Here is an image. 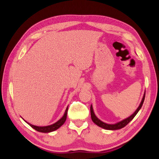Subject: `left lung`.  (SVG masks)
Returning a JSON list of instances; mask_svg holds the SVG:
<instances>
[{
  "mask_svg": "<svg viewBox=\"0 0 159 159\" xmlns=\"http://www.w3.org/2000/svg\"><path fill=\"white\" fill-rule=\"evenodd\" d=\"M145 93L144 94V96L143 98V99L141 101V103L139 105V107L137 108V109L135 111V112H134L133 115H131V116L123 120L121 122H119L116 124H113V125H109V124H107V123H105L103 122H102V121H100V120L95 116L94 113H93V107H92V105H91V107H90V111H91V119H92V121L94 123H95L98 126L100 127H102L105 129H107V130H117V129H121L124 127H125L131 121V120L134 117V116L137 115V113L139 112V111L140 110V109L141 108L142 105L143 104L144 102V100H145Z\"/></svg>",
  "mask_w": 159,
  "mask_h": 159,
  "instance_id": "obj_1",
  "label": "left lung"
}]
</instances>
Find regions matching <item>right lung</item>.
Returning <instances> with one entry per match:
<instances>
[{"label":"right lung","instance_id":"obj_1","mask_svg":"<svg viewBox=\"0 0 159 159\" xmlns=\"http://www.w3.org/2000/svg\"><path fill=\"white\" fill-rule=\"evenodd\" d=\"M68 106L67 107L66 109V111L64 115V116L62 117L59 121H57L56 123H55L54 124L51 125H48V126H45V127H38V126H35V125H33L30 124V123H26L32 127L33 129H34L36 131H39V132H42V133H50L52 131H54L55 130L57 129L58 128H60L62 125H63L67 118V114H68Z\"/></svg>","mask_w":159,"mask_h":159}]
</instances>
